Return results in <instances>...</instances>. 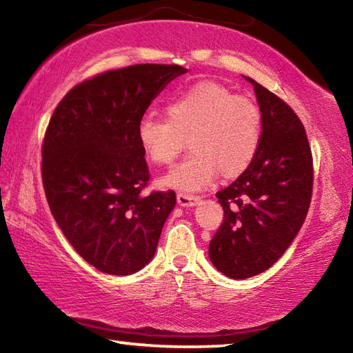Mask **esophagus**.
I'll return each mask as SVG.
<instances>
[{
    "instance_id": "obj_1",
    "label": "esophagus",
    "mask_w": 353,
    "mask_h": 353,
    "mask_svg": "<svg viewBox=\"0 0 353 353\" xmlns=\"http://www.w3.org/2000/svg\"><path fill=\"white\" fill-rule=\"evenodd\" d=\"M199 202H201L199 196H193V194H187V193L177 194V204L182 207H193L196 204H199Z\"/></svg>"
}]
</instances>
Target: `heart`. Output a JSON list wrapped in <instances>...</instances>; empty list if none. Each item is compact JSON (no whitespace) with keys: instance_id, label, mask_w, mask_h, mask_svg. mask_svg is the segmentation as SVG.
Returning <instances> with one entry per match:
<instances>
[{"instance_id":"heart-1","label":"heart","mask_w":353,"mask_h":353,"mask_svg":"<svg viewBox=\"0 0 353 353\" xmlns=\"http://www.w3.org/2000/svg\"><path fill=\"white\" fill-rule=\"evenodd\" d=\"M166 113L168 119L145 115L137 124L141 151L157 165L172 163L190 140L193 154L160 179L166 188L204 190L219 170L227 177L240 176L260 151V107L221 83H194L168 101Z\"/></svg>"}]
</instances>
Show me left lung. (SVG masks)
<instances>
[{
  "label": "left lung",
  "mask_w": 353,
  "mask_h": 353,
  "mask_svg": "<svg viewBox=\"0 0 353 353\" xmlns=\"http://www.w3.org/2000/svg\"><path fill=\"white\" fill-rule=\"evenodd\" d=\"M263 115L260 151L249 168L216 193L224 219L208 256L230 279H249L271 268L305 221L313 188V159L294 110L250 77Z\"/></svg>",
  "instance_id": "8db88e82"
}]
</instances>
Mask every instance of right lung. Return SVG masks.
I'll return each instance as SVG.
<instances>
[{
	"label": "right lung",
	"mask_w": 353,
	"mask_h": 353,
	"mask_svg": "<svg viewBox=\"0 0 353 353\" xmlns=\"http://www.w3.org/2000/svg\"><path fill=\"white\" fill-rule=\"evenodd\" d=\"M187 71L157 63L107 71L71 88L48 124L41 148L48 204L71 246L101 272L143 270L176 205L171 190L143 194L149 171L137 124Z\"/></svg>",
	"instance_id": "1"
}]
</instances>
